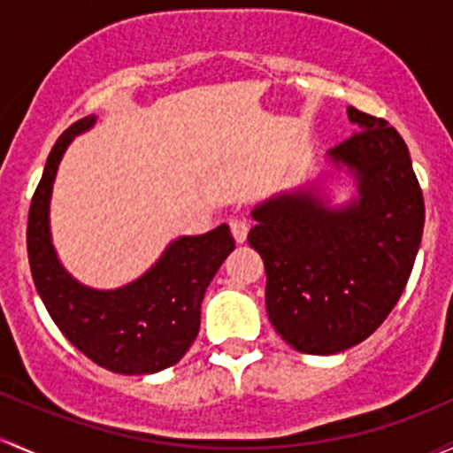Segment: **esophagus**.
I'll list each match as a JSON object with an SVG mask.
<instances>
[{"mask_svg":"<svg viewBox=\"0 0 453 453\" xmlns=\"http://www.w3.org/2000/svg\"><path fill=\"white\" fill-rule=\"evenodd\" d=\"M230 230L232 236L236 238V242H245L247 234H250V221L247 219H232Z\"/></svg>","mask_w":453,"mask_h":453,"instance_id":"esophagus-1","label":"esophagus"}]
</instances>
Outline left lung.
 Instances as JSON below:
<instances>
[{
  "label": "left lung",
  "mask_w": 453,
  "mask_h": 453,
  "mask_svg": "<svg viewBox=\"0 0 453 453\" xmlns=\"http://www.w3.org/2000/svg\"><path fill=\"white\" fill-rule=\"evenodd\" d=\"M357 127L326 152L357 196L333 206L320 180L251 211L250 245L266 271L268 320L295 350L335 355L361 344L404 292L424 234V196L404 139L348 107Z\"/></svg>",
  "instance_id": "1"
}]
</instances>
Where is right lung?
<instances>
[{
    "instance_id": "1",
    "label": "right lung",
    "mask_w": 453,
    "mask_h": 453,
    "mask_svg": "<svg viewBox=\"0 0 453 453\" xmlns=\"http://www.w3.org/2000/svg\"><path fill=\"white\" fill-rule=\"evenodd\" d=\"M96 124L74 122L49 152L27 219V256L41 299L68 342L116 374H154L185 357L200 331L202 301L219 266L234 251L226 223L200 236H178L135 281L98 290L59 262L51 238L53 182L71 142Z\"/></svg>"
}]
</instances>
